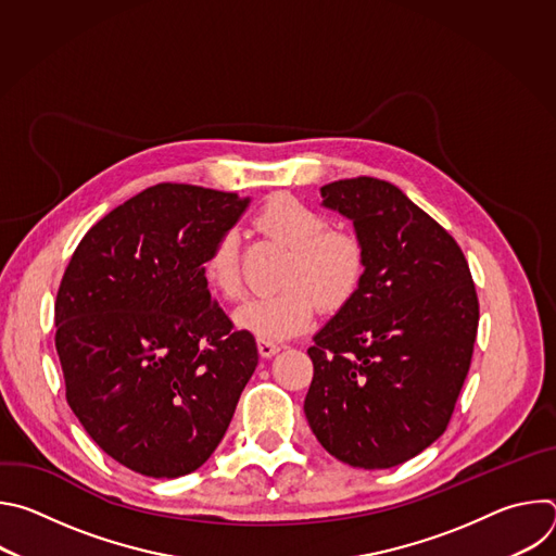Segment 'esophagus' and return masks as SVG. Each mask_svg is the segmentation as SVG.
I'll return each instance as SVG.
<instances>
[{
  "mask_svg": "<svg viewBox=\"0 0 556 556\" xmlns=\"http://www.w3.org/2000/svg\"><path fill=\"white\" fill-rule=\"evenodd\" d=\"M257 350H260V356H262V358H270V356H275L281 348H279L277 343H273V341H257Z\"/></svg>",
  "mask_w": 556,
  "mask_h": 556,
  "instance_id": "34e87169",
  "label": "esophagus"
}]
</instances>
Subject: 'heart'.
<instances>
[{
	"label": "heart",
	"instance_id": "b5f03b06",
	"mask_svg": "<svg viewBox=\"0 0 556 556\" xmlns=\"http://www.w3.org/2000/svg\"><path fill=\"white\" fill-rule=\"evenodd\" d=\"M255 226L292 251L283 270L286 288L247 299L235 309V326L260 341H283L305 330L314 316V300L324 307L343 305L358 288L365 253L358 237L332 230V222L309 204L279 193L262 204ZM202 275L206 286L224 299L242 294L240 237L224 230L208 247Z\"/></svg>",
	"mask_w": 556,
	"mask_h": 556
}]
</instances>
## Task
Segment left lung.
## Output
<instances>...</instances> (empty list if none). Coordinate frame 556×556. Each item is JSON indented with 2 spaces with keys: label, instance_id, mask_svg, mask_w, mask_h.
Returning <instances> with one entry per match:
<instances>
[{
  "label": "left lung",
  "instance_id": "8db88e82",
  "mask_svg": "<svg viewBox=\"0 0 556 556\" xmlns=\"http://www.w3.org/2000/svg\"><path fill=\"white\" fill-rule=\"evenodd\" d=\"M321 198L354 224L365 270L312 337L303 412L337 459L391 468L444 433L470 367L478 294L453 237L399 187L363 176Z\"/></svg>",
  "mask_w": 556,
  "mask_h": 556
}]
</instances>
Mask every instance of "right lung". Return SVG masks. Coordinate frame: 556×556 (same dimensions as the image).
<instances>
[{
    "instance_id": "obj_1",
    "label": "right lung",
    "mask_w": 556,
    "mask_h": 556,
    "mask_svg": "<svg viewBox=\"0 0 556 556\" xmlns=\"http://www.w3.org/2000/svg\"><path fill=\"white\" fill-rule=\"evenodd\" d=\"M251 198L155 185L97 222L54 305L65 399L88 435L147 478H180L222 442L257 367L202 275Z\"/></svg>"
}]
</instances>
